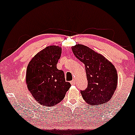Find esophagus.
<instances>
[{"label": "esophagus", "instance_id": "1", "mask_svg": "<svg viewBox=\"0 0 135 135\" xmlns=\"http://www.w3.org/2000/svg\"><path fill=\"white\" fill-rule=\"evenodd\" d=\"M70 83H71V85H75V84H76V82H75V80H73L71 81Z\"/></svg>", "mask_w": 135, "mask_h": 135}]
</instances>
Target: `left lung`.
<instances>
[{"label":"left lung","mask_w":135,"mask_h":135,"mask_svg":"<svg viewBox=\"0 0 135 135\" xmlns=\"http://www.w3.org/2000/svg\"><path fill=\"white\" fill-rule=\"evenodd\" d=\"M71 49L75 56L85 65L88 84L86 89L80 91L84 100L94 105L109 102L118 82L114 66L102 55L84 45L76 44Z\"/></svg>","instance_id":"left-lung-1"}]
</instances>
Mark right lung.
<instances>
[{
  "mask_svg": "<svg viewBox=\"0 0 135 135\" xmlns=\"http://www.w3.org/2000/svg\"><path fill=\"white\" fill-rule=\"evenodd\" d=\"M61 53L59 46H47L37 53L27 66V88L42 105L49 107L59 104L71 87L70 83L66 82L63 71L56 68Z\"/></svg>",
  "mask_w": 135,
  "mask_h": 135,
  "instance_id": "add662e5",
  "label": "right lung"
}]
</instances>
